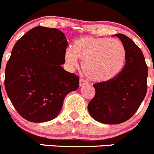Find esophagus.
Wrapping results in <instances>:
<instances>
[{
    "label": "esophagus",
    "instance_id": "34e87169",
    "mask_svg": "<svg viewBox=\"0 0 154 154\" xmlns=\"http://www.w3.org/2000/svg\"><path fill=\"white\" fill-rule=\"evenodd\" d=\"M87 84H88V82H87L86 80H85V79H81L80 81H79V85H80V86H82V85H87Z\"/></svg>",
    "mask_w": 154,
    "mask_h": 154
}]
</instances>
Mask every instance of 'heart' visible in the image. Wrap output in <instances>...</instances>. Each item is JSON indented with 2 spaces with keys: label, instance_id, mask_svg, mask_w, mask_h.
Instances as JSON below:
<instances>
[{
  "label": "heart",
  "instance_id": "b5f03b06",
  "mask_svg": "<svg viewBox=\"0 0 154 154\" xmlns=\"http://www.w3.org/2000/svg\"><path fill=\"white\" fill-rule=\"evenodd\" d=\"M73 50L65 51L69 66H78L82 60V69L87 77L95 82H106L116 76L125 63L126 48L120 39L83 36L76 39Z\"/></svg>",
  "mask_w": 154,
  "mask_h": 154
}]
</instances>
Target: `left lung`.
Returning a JSON list of instances; mask_svg holds the SVG:
<instances>
[{"instance_id": "1", "label": "left lung", "mask_w": 154, "mask_h": 154, "mask_svg": "<svg viewBox=\"0 0 154 154\" xmlns=\"http://www.w3.org/2000/svg\"><path fill=\"white\" fill-rule=\"evenodd\" d=\"M126 48V63L113 79L94 85L96 94L88 106L94 119L118 124L132 118L147 89V66L139 47L126 35L118 33Z\"/></svg>"}]
</instances>
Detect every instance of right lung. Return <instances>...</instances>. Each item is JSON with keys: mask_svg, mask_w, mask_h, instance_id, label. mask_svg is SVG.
<instances>
[{"mask_svg": "<svg viewBox=\"0 0 154 154\" xmlns=\"http://www.w3.org/2000/svg\"><path fill=\"white\" fill-rule=\"evenodd\" d=\"M67 45L63 32L42 26L32 28L15 44L4 85L13 106L27 121L54 119L66 94L79 88V76L61 66Z\"/></svg>", "mask_w": 154, "mask_h": 154, "instance_id": "right-lung-1", "label": "right lung"}]
</instances>
